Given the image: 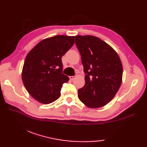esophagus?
Instances as JSON below:
<instances>
[{"mask_svg":"<svg viewBox=\"0 0 147 147\" xmlns=\"http://www.w3.org/2000/svg\"><path fill=\"white\" fill-rule=\"evenodd\" d=\"M76 78L75 76H69V79L71 80H73L74 78Z\"/></svg>","mask_w":147,"mask_h":147,"instance_id":"esophagus-1","label":"esophagus"}]
</instances>
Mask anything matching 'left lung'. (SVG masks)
Returning a JSON list of instances; mask_svg holds the SVG:
<instances>
[{
  "label": "left lung",
  "mask_w": 147,
  "mask_h": 147,
  "mask_svg": "<svg viewBox=\"0 0 147 147\" xmlns=\"http://www.w3.org/2000/svg\"><path fill=\"white\" fill-rule=\"evenodd\" d=\"M85 73V84L78 90V98L90 108L107 104L120 88L123 65L118 54L100 38L75 36Z\"/></svg>",
  "instance_id": "1"
}]
</instances>
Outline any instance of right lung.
Here are the masks:
<instances>
[{"label": "right lung", "mask_w": 147, "mask_h": 147, "mask_svg": "<svg viewBox=\"0 0 147 147\" xmlns=\"http://www.w3.org/2000/svg\"><path fill=\"white\" fill-rule=\"evenodd\" d=\"M74 38L56 35L44 39L27 54L22 80L36 100L48 104L59 98L62 84L69 80L62 74L61 58L74 45Z\"/></svg>", "instance_id": "add662e5"}]
</instances>
